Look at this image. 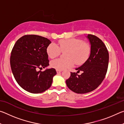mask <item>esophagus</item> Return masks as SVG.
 I'll use <instances>...</instances> for the list:
<instances>
[{
	"mask_svg": "<svg viewBox=\"0 0 124 124\" xmlns=\"http://www.w3.org/2000/svg\"><path fill=\"white\" fill-rule=\"evenodd\" d=\"M56 72H57V74H59V73H60L61 72H62V70H56Z\"/></svg>",
	"mask_w": 124,
	"mask_h": 124,
	"instance_id": "obj_1",
	"label": "esophagus"
}]
</instances>
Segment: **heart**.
I'll return each mask as SVG.
<instances>
[{
	"label": "heart",
	"mask_w": 124,
	"mask_h": 124,
	"mask_svg": "<svg viewBox=\"0 0 124 124\" xmlns=\"http://www.w3.org/2000/svg\"><path fill=\"white\" fill-rule=\"evenodd\" d=\"M47 54L51 58L57 57L61 52H66V59L58 58L52 60L51 66L57 70H63L73 66L74 62L77 64H81L89 58L91 52V46L87 43L83 42L80 39H68L61 40L58 45L52 43L48 46Z\"/></svg>",
	"instance_id": "b5f03b06"
}]
</instances>
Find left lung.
Returning a JSON list of instances; mask_svg holds the SVG:
<instances>
[{
    "label": "left lung",
    "instance_id": "8db88e82",
    "mask_svg": "<svg viewBox=\"0 0 124 124\" xmlns=\"http://www.w3.org/2000/svg\"><path fill=\"white\" fill-rule=\"evenodd\" d=\"M91 44L89 57L82 66L75 70L77 72L82 71L78 75L70 72V77L66 80L67 86L77 93H85L95 90L103 80L107 72L109 53L106 45L95 35L87 36Z\"/></svg>",
    "mask_w": 124,
    "mask_h": 124
}]
</instances>
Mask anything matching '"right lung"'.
<instances>
[{"label": "right lung", "instance_id": "1", "mask_svg": "<svg viewBox=\"0 0 124 124\" xmlns=\"http://www.w3.org/2000/svg\"><path fill=\"white\" fill-rule=\"evenodd\" d=\"M51 43L49 39L37 35H25L14 45L10 56V66L17 83L22 89L33 93H39L49 89L55 69L44 72L38 68L49 65L46 49Z\"/></svg>", "mask_w": 124, "mask_h": 124}]
</instances>
